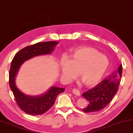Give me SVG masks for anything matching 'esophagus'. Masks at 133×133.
I'll use <instances>...</instances> for the list:
<instances>
[{"instance_id":"34e87169","label":"esophagus","mask_w":133,"mask_h":133,"mask_svg":"<svg viewBox=\"0 0 133 133\" xmlns=\"http://www.w3.org/2000/svg\"><path fill=\"white\" fill-rule=\"evenodd\" d=\"M72 92L74 94H75L77 96H80V91L77 89H72Z\"/></svg>"}]
</instances>
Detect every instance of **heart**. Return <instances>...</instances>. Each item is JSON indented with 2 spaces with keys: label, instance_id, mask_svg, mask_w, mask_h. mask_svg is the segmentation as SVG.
<instances>
[{
  "label": "heart",
  "instance_id": "heart-1",
  "mask_svg": "<svg viewBox=\"0 0 133 133\" xmlns=\"http://www.w3.org/2000/svg\"><path fill=\"white\" fill-rule=\"evenodd\" d=\"M109 61L106 56L96 49L85 48L74 50L70 61L63 59L61 62V72L66 81L75 79L79 72L80 76L88 87H94L106 72Z\"/></svg>",
  "mask_w": 133,
  "mask_h": 133
}]
</instances>
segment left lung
Masks as SVG:
<instances>
[{
    "label": "left lung",
    "mask_w": 133,
    "mask_h": 133,
    "mask_svg": "<svg viewBox=\"0 0 133 133\" xmlns=\"http://www.w3.org/2000/svg\"><path fill=\"white\" fill-rule=\"evenodd\" d=\"M122 72V66L121 64L116 72L84 92L82 96L89 102V104L83 111L87 113H90L99 111L106 107L117 93L120 84Z\"/></svg>",
    "instance_id": "8db88e82"
}]
</instances>
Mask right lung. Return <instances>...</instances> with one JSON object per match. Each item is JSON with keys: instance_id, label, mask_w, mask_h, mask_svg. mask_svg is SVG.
I'll list each match as a JSON object with an SVG mask.
<instances>
[{"instance_id": "obj_1", "label": "right lung", "mask_w": 133, "mask_h": 133, "mask_svg": "<svg viewBox=\"0 0 133 133\" xmlns=\"http://www.w3.org/2000/svg\"><path fill=\"white\" fill-rule=\"evenodd\" d=\"M58 43L39 42L26 46L16 54L12 59L9 72L10 88L19 107L26 114L40 115L45 113L52 107L58 95L63 92L64 88L52 87L46 93L39 97H30L19 90L15 84V76L20 66L24 61L35 56L52 53L54 47Z\"/></svg>"}]
</instances>
